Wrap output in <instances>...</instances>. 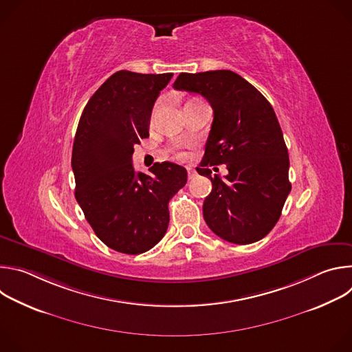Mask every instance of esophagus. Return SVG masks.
<instances>
[{
	"instance_id": "1",
	"label": "esophagus",
	"mask_w": 352,
	"mask_h": 352,
	"mask_svg": "<svg viewBox=\"0 0 352 352\" xmlns=\"http://www.w3.org/2000/svg\"><path fill=\"white\" fill-rule=\"evenodd\" d=\"M186 171H188V178L189 179H192L196 175V173H195V170L192 167H186Z\"/></svg>"
}]
</instances>
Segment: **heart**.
<instances>
[{
    "instance_id": "1",
    "label": "heart",
    "mask_w": 352,
    "mask_h": 352,
    "mask_svg": "<svg viewBox=\"0 0 352 352\" xmlns=\"http://www.w3.org/2000/svg\"><path fill=\"white\" fill-rule=\"evenodd\" d=\"M177 156H178V157H181V156H182V155H181V153H177Z\"/></svg>"
}]
</instances>
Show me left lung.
Here are the masks:
<instances>
[{"instance_id": "8db88e82", "label": "left lung", "mask_w": 352, "mask_h": 352, "mask_svg": "<svg viewBox=\"0 0 352 352\" xmlns=\"http://www.w3.org/2000/svg\"><path fill=\"white\" fill-rule=\"evenodd\" d=\"M174 89L202 94L213 124L197 173L212 181L204 217L220 238L246 245L265 238L281 216L291 190L289 159L276 113L266 97L232 71L179 74ZM226 164L229 174L211 177Z\"/></svg>"}]
</instances>
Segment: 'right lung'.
<instances>
[{
	"instance_id": "obj_1",
	"label": "right lung",
	"mask_w": 352,
	"mask_h": 352,
	"mask_svg": "<svg viewBox=\"0 0 352 352\" xmlns=\"http://www.w3.org/2000/svg\"><path fill=\"white\" fill-rule=\"evenodd\" d=\"M173 74L118 71L90 97L74 148L75 197L94 234L126 255L152 249L164 236L170 199L186 184V170L163 162L135 173L133 146L148 136L150 116Z\"/></svg>"
}]
</instances>
